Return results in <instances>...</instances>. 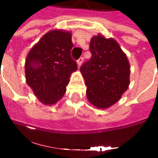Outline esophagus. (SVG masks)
<instances>
[{
	"mask_svg": "<svg viewBox=\"0 0 158 158\" xmlns=\"http://www.w3.org/2000/svg\"><path fill=\"white\" fill-rule=\"evenodd\" d=\"M82 62H83V57H80V58L77 60V65H78V67H79V68L81 67Z\"/></svg>",
	"mask_w": 158,
	"mask_h": 158,
	"instance_id": "esophagus-1",
	"label": "esophagus"
}]
</instances>
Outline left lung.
Returning <instances> with one entry per match:
<instances>
[{"mask_svg": "<svg viewBox=\"0 0 158 158\" xmlns=\"http://www.w3.org/2000/svg\"><path fill=\"white\" fill-rule=\"evenodd\" d=\"M91 57L80 68L93 105L105 109L121 98L130 84V64L114 39L99 35L89 43Z\"/></svg>", "mask_w": 158, "mask_h": 158, "instance_id": "8db88e82", "label": "left lung"}]
</instances>
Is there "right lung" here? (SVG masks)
Listing matches in <instances>:
<instances>
[{
	"mask_svg": "<svg viewBox=\"0 0 158 158\" xmlns=\"http://www.w3.org/2000/svg\"><path fill=\"white\" fill-rule=\"evenodd\" d=\"M71 34L61 30L47 33L27 55L25 63L27 83L44 104H54L66 92L77 63L72 59Z\"/></svg>",
	"mask_w": 158,
	"mask_h": 158,
	"instance_id": "obj_1",
	"label": "right lung"
}]
</instances>
